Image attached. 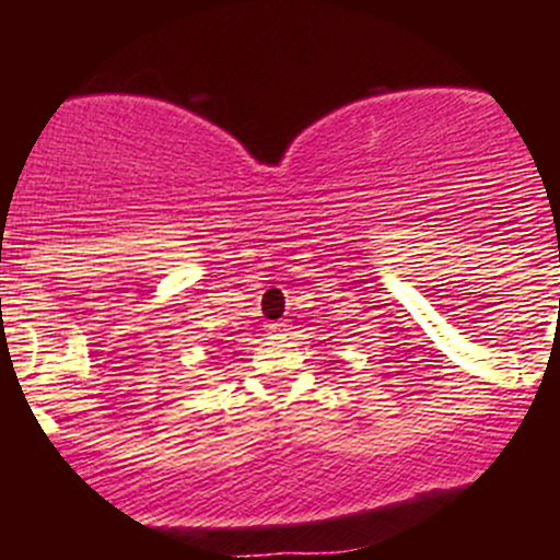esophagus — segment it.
Here are the masks:
<instances>
[{
	"mask_svg": "<svg viewBox=\"0 0 560 560\" xmlns=\"http://www.w3.org/2000/svg\"><path fill=\"white\" fill-rule=\"evenodd\" d=\"M287 324L284 320H276V324H268V334H284Z\"/></svg>",
	"mask_w": 560,
	"mask_h": 560,
	"instance_id": "1",
	"label": "esophagus"
}]
</instances>
